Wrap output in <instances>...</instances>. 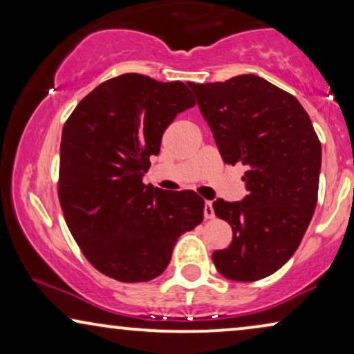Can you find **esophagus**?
<instances>
[{
	"instance_id": "obj_1",
	"label": "esophagus",
	"mask_w": 354,
	"mask_h": 354,
	"mask_svg": "<svg viewBox=\"0 0 354 354\" xmlns=\"http://www.w3.org/2000/svg\"><path fill=\"white\" fill-rule=\"evenodd\" d=\"M214 207H212V203L211 201H206L205 203V217L206 219H212L214 217Z\"/></svg>"
}]
</instances>
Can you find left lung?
<instances>
[{"label":"left lung","mask_w":354,"mask_h":354,"mask_svg":"<svg viewBox=\"0 0 354 354\" xmlns=\"http://www.w3.org/2000/svg\"><path fill=\"white\" fill-rule=\"evenodd\" d=\"M192 88L224 162L246 167L248 195L212 203L234 232L212 261L225 279L254 282L282 268L301 243L317 205L321 142L299 101L263 77Z\"/></svg>","instance_id":"obj_1"}]
</instances>
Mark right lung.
Listing matches in <instances>:
<instances>
[{
	"mask_svg": "<svg viewBox=\"0 0 354 354\" xmlns=\"http://www.w3.org/2000/svg\"><path fill=\"white\" fill-rule=\"evenodd\" d=\"M192 85L114 77L62 129L57 195L67 227L90 264L119 282L161 275L178 236L203 222L205 201L195 192L143 183L164 130L196 103Z\"/></svg>",
	"mask_w": 354,
	"mask_h": 354,
	"instance_id": "obj_1",
	"label": "right lung"
}]
</instances>
